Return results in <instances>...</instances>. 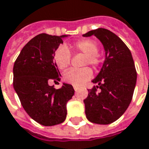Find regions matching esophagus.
Here are the masks:
<instances>
[{"label": "esophagus", "instance_id": "34e87169", "mask_svg": "<svg viewBox=\"0 0 149 149\" xmlns=\"http://www.w3.org/2000/svg\"><path fill=\"white\" fill-rule=\"evenodd\" d=\"M73 88H74V91H77V90H78V87H77V86H74H74H73Z\"/></svg>", "mask_w": 149, "mask_h": 149}]
</instances>
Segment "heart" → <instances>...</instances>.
Instances as JSON below:
<instances>
[{"label":"heart","mask_w":149,"mask_h":149,"mask_svg":"<svg viewBox=\"0 0 149 149\" xmlns=\"http://www.w3.org/2000/svg\"><path fill=\"white\" fill-rule=\"evenodd\" d=\"M73 49L76 52L85 55L84 65H90L93 67H97L100 63V57L98 54V45L92 40H82L77 41L73 45ZM71 60V53L67 47L61 46L54 53V61L61 70L68 68ZM92 70L88 67L74 70L71 69L64 74V79L68 84L74 86H81L92 77Z\"/></svg>","instance_id":"obj_1"}]
</instances>
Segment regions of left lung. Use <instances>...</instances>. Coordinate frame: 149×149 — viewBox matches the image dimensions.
<instances>
[{
    "mask_svg": "<svg viewBox=\"0 0 149 149\" xmlns=\"http://www.w3.org/2000/svg\"><path fill=\"white\" fill-rule=\"evenodd\" d=\"M95 36L104 46L105 58L100 71L92 80L84 100L86 117L91 123L110 124L123 114L132 100L137 74L130 49L118 36L104 28H98L83 35ZM97 88L102 91L96 93Z\"/></svg>",
    "mask_w": 149,
    "mask_h": 149,
    "instance_id": "obj_1",
    "label": "left lung"
}]
</instances>
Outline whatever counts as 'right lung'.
<instances>
[{
  "mask_svg": "<svg viewBox=\"0 0 149 149\" xmlns=\"http://www.w3.org/2000/svg\"><path fill=\"white\" fill-rule=\"evenodd\" d=\"M66 36L38 35L22 48L14 65V88L22 107L32 119L46 127L64 122L66 104L74 94L68 84L63 83L59 89L49 85V81L61 79L54 53Z\"/></svg>",
  "mask_w": 149,
  "mask_h": 149,
  "instance_id": "add662e5",
  "label": "right lung"
}]
</instances>
